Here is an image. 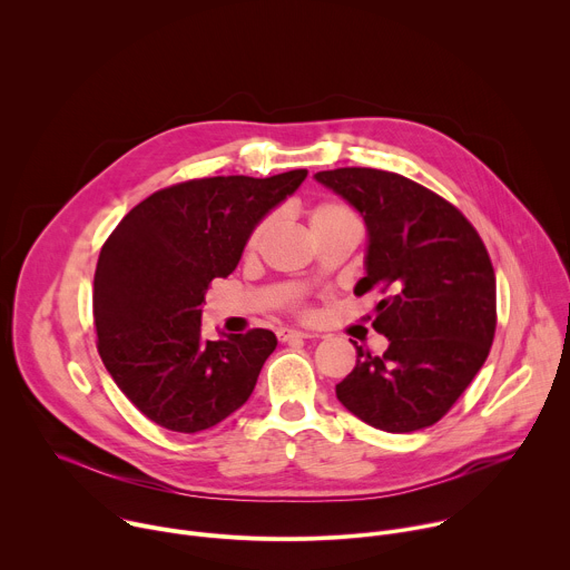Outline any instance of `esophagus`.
<instances>
[{
    "mask_svg": "<svg viewBox=\"0 0 570 570\" xmlns=\"http://www.w3.org/2000/svg\"><path fill=\"white\" fill-rule=\"evenodd\" d=\"M277 338L282 343H291V341H297V338H313V334L297 332V330H277Z\"/></svg>",
    "mask_w": 570,
    "mask_h": 570,
    "instance_id": "obj_1",
    "label": "esophagus"
}]
</instances>
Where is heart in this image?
Masks as SVG:
<instances>
[{"label": "heart", "mask_w": 570, "mask_h": 570, "mask_svg": "<svg viewBox=\"0 0 570 570\" xmlns=\"http://www.w3.org/2000/svg\"><path fill=\"white\" fill-rule=\"evenodd\" d=\"M306 218H308L311 232H320V229L336 227V225H356L354 214L338 203H317L308 209ZM271 225H273V218H266L255 227V232L248 238V253H255L259 248V243L266 236V232L271 229Z\"/></svg>", "instance_id": "obj_1"}]
</instances>
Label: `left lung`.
<instances>
[{
  "label": "left lung",
  "mask_w": 570,
  "mask_h": 570,
  "mask_svg": "<svg viewBox=\"0 0 570 570\" xmlns=\"http://www.w3.org/2000/svg\"><path fill=\"white\" fill-rule=\"evenodd\" d=\"M367 227L365 275L383 356L356 343V367L336 385L345 409L387 433L433 426L473 381L497 332V277L473 225L444 198L399 174L334 169L313 176Z\"/></svg>",
  "instance_id": "left-lung-1"
}]
</instances>
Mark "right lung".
<instances>
[{"label":"right lung","instance_id":"right-lung-1","mask_svg":"<svg viewBox=\"0 0 570 570\" xmlns=\"http://www.w3.org/2000/svg\"><path fill=\"white\" fill-rule=\"evenodd\" d=\"M218 176L155 191L104 243L95 273L99 354L117 387L176 433L216 426L246 403L277 338L205 341V293L240 262L255 227L306 178Z\"/></svg>","mask_w":570,"mask_h":570}]
</instances>
